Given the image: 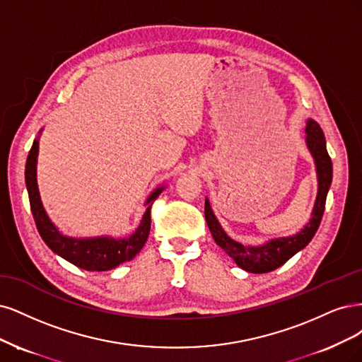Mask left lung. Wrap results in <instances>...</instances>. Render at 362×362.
<instances>
[{"label":"left lung","mask_w":362,"mask_h":362,"mask_svg":"<svg viewBox=\"0 0 362 362\" xmlns=\"http://www.w3.org/2000/svg\"><path fill=\"white\" fill-rule=\"evenodd\" d=\"M305 132L307 146L314 160H316L319 191L310 223L302 228L298 235L290 238L272 239L271 242L262 245V247H245V245L230 239L226 235L212 212L211 204H209L207 200L204 203L206 223L209 226V230L212 233L215 242L236 262L239 267H242L245 271L252 274H266L276 269V267L284 264L290 257H293L298 251L305 248L308 242L313 239V236L316 235V231L320 226V221L325 212L326 195H328L329 186L332 182V162L328 155V150H326L325 135L319 123L314 120H308Z\"/></svg>","instance_id":"8db88e82"}]
</instances>
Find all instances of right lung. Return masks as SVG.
<instances>
[{"mask_svg": "<svg viewBox=\"0 0 362 362\" xmlns=\"http://www.w3.org/2000/svg\"><path fill=\"white\" fill-rule=\"evenodd\" d=\"M37 151L39 141L34 139L31 150L25 164V183L30 198V207L34 218V223L40 233L45 243L63 259L71 262L72 264L86 271H110L119 264L132 260L135 255L141 251L150 233L151 223V204L159 197L164 188H158L148 197L146 202L147 209L143 215L141 224L136 228L134 235L126 239H112V238H95V239H74L63 236L57 227L51 223L46 215L40 202V195L37 189L36 180V164H37Z\"/></svg>", "mask_w": 362, "mask_h": 362, "instance_id": "1", "label": "right lung"}]
</instances>
